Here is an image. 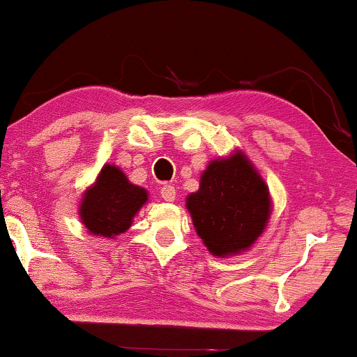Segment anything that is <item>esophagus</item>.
<instances>
[{"mask_svg": "<svg viewBox=\"0 0 357 357\" xmlns=\"http://www.w3.org/2000/svg\"><path fill=\"white\" fill-rule=\"evenodd\" d=\"M160 197H162L165 202H174L175 199V188L172 185H164L162 188H160Z\"/></svg>", "mask_w": 357, "mask_h": 357, "instance_id": "obj_1", "label": "esophagus"}]
</instances>
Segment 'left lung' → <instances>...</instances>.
Listing matches in <instances>:
<instances>
[{"label":"left lung","instance_id":"1","mask_svg":"<svg viewBox=\"0 0 357 357\" xmlns=\"http://www.w3.org/2000/svg\"><path fill=\"white\" fill-rule=\"evenodd\" d=\"M185 206L204 247L219 258L250 250L273 211L266 182L238 149L208 164Z\"/></svg>","mask_w":357,"mask_h":357}]
</instances>
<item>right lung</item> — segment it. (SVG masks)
I'll return each mask as SVG.
<instances>
[{
  "instance_id": "right-lung-1",
  "label": "right lung",
  "mask_w": 357,
  "mask_h": 357,
  "mask_svg": "<svg viewBox=\"0 0 357 357\" xmlns=\"http://www.w3.org/2000/svg\"><path fill=\"white\" fill-rule=\"evenodd\" d=\"M148 198V190L131 183L120 167L105 164L86 188L77 214L91 236L114 238L128 231Z\"/></svg>"
}]
</instances>
